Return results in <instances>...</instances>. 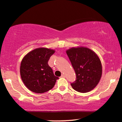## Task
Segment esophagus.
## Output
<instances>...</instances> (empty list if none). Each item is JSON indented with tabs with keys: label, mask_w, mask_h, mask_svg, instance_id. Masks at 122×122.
Listing matches in <instances>:
<instances>
[{
	"label": "esophagus",
	"mask_w": 122,
	"mask_h": 122,
	"mask_svg": "<svg viewBox=\"0 0 122 122\" xmlns=\"http://www.w3.org/2000/svg\"><path fill=\"white\" fill-rule=\"evenodd\" d=\"M61 78H64V77H65V75H64V74H62V75H61Z\"/></svg>",
	"instance_id": "34e87169"
}]
</instances>
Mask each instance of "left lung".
<instances>
[{
    "instance_id": "obj_1",
    "label": "left lung",
    "mask_w": 122,
    "mask_h": 122,
    "mask_svg": "<svg viewBox=\"0 0 122 122\" xmlns=\"http://www.w3.org/2000/svg\"><path fill=\"white\" fill-rule=\"evenodd\" d=\"M75 71L77 80L71 83L74 90L87 93L96 87L102 74L100 58L87 47H73L66 51Z\"/></svg>"
}]
</instances>
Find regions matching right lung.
<instances>
[{
	"instance_id": "right-lung-1",
	"label": "right lung",
	"mask_w": 122,
	"mask_h": 122,
	"mask_svg": "<svg viewBox=\"0 0 122 122\" xmlns=\"http://www.w3.org/2000/svg\"><path fill=\"white\" fill-rule=\"evenodd\" d=\"M53 49L38 48L28 53L21 60L20 72L23 83L29 90L44 93L52 89L58 77L48 65Z\"/></svg>"
}]
</instances>
